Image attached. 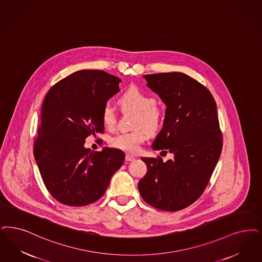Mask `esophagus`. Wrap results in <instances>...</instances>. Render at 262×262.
Here are the masks:
<instances>
[{
	"instance_id": "obj_1",
	"label": "esophagus",
	"mask_w": 262,
	"mask_h": 262,
	"mask_svg": "<svg viewBox=\"0 0 262 262\" xmlns=\"http://www.w3.org/2000/svg\"><path fill=\"white\" fill-rule=\"evenodd\" d=\"M125 160H126V162H133V161H135V160H136V158L134 157V156H132V155L126 154V157H125Z\"/></svg>"
}]
</instances>
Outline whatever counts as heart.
I'll list each match as a JSON object with an SVG mask.
<instances>
[{"label":"heart","mask_w":262,"mask_h":262,"mask_svg":"<svg viewBox=\"0 0 262 262\" xmlns=\"http://www.w3.org/2000/svg\"><path fill=\"white\" fill-rule=\"evenodd\" d=\"M119 103L124 109L137 112L134 123L136 129L111 137L109 144L118 150L134 154L138 152L140 145L145 142L148 133L153 135L159 130L163 123V114L157 107L156 99L136 88H130L122 94ZM101 119L106 127L114 128L117 124L115 108L109 103L105 104Z\"/></svg>","instance_id":"heart-1"}]
</instances>
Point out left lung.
<instances>
[{"mask_svg": "<svg viewBox=\"0 0 262 262\" xmlns=\"http://www.w3.org/2000/svg\"><path fill=\"white\" fill-rule=\"evenodd\" d=\"M147 86L167 105L164 126L152 148L174 158H142L141 197L155 209L177 211L199 199L222 150L216 103L209 90L180 72L144 75Z\"/></svg>", "mask_w": 262, "mask_h": 262, "instance_id": "obj_1", "label": "left lung"}]
</instances>
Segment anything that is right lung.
Listing matches in <instances>:
<instances>
[{"label":"right lung","mask_w":262,"mask_h":262,"mask_svg":"<svg viewBox=\"0 0 262 262\" xmlns=\"http://www.w3.org/2000/svg\"><path fill=\"white\" fill-rule=\"evenodd\" d=\"M122 80L101 70H80L53 84L41 108L34 157L54 199L83 207L100 199L125 154L115 148L91 152L85 138L103 133L102 108Z\"/></svg>","instance_id":"obj_1"}]
</instances>
